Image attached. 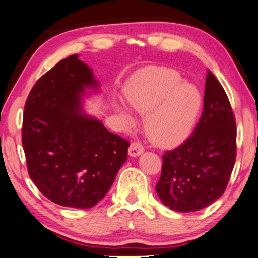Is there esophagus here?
I'll use <instances>...</instances> for the list:
<instances>
[{"label": "esophagus", "instance_id": "esophagus-1", "mask_svg": "<svg viewBox=\"0 0 258 258\" xmlns=\"http://www.w3.org/2000/svg\"><path fill=\"white\" fill-rule=\"evenodd\" d=\"M143 152H144V147L140 143H137V141H134V143L130 145V147H128V155H130V157H132V158L139 157V155L143 153Z\"/></svg>", "mask_w": 258, "mask_h": 258}]
</instances>
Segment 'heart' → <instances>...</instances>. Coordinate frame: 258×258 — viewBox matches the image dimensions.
<instances>
[{
  "label": "heart",
  "mask_w": 258,
  "mask_h": 258,
  "mask_svg": "<svg viewBox=\"0 0 258 258\" xmlns=\"http://www.w3.org/2000/svg\"><path fill=\"white\" fill-rule=\"evenodd\" d=\"M182 81L176 70L153 68L126 92L128 107L138 114L147 115V136L160 147L182 144L193 132L200 113V91ZM120 115L126 124H133L127 112L120 110Z\"/></svg>",
  "instance_id": "heart-1"
}]
</instances>
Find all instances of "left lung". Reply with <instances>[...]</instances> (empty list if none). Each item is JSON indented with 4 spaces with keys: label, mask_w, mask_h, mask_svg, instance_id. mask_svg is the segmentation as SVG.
I'll list each match as a JSON object with an SVG mask.
<instances>
[{
    "label": "left lung",
    "mask_w": 258,
    "mask_h": 258,
    "mask_svg": "<svg viewBox=\"0 0 258 258\" xmlns=\"http://www.w3.org/2000/svg\"><path fill=\"white\" fill-rule=\"evenodd\" d=\"M235 160L233 110L222 85L208 71L200 120L181 146L162 155L161 176L155 189L172 210L197 212L222 197Z\"/></svg>",
    "instance_id": "8db88e82"
}]
</instances>
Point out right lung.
I'll use <instances>...</instances> for the list:
<instances>
[{
    "mask_svg": "<svg viewBox=\"0 0 258 258\" xmlns=\"http://www.w3.org/2000/svg\"><path fill=\"white\" fill-rule=\"evenodd\" d=\"M98 86L91 69L72 55L43 75L25 101L22 145L29 176L57 205L92 208L127 160L128 141L83 113L86 90Z\"/></svg>",
    "mask_w": 258,
    "mask_h": 258,
    "instance_id": "1",
    "label": "right lung"
}]
</instances>
